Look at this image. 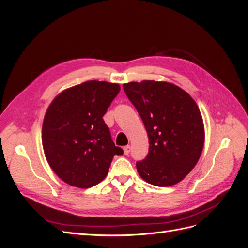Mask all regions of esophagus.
<instances>
[{
  "instance_id": "obj_1",
  "label": "esophagus",
  "mask_w": 248,
  "mask_h": 248,
  "mask_svg": "<svg viewBox=\"0 0 248 248\" xmlns=\"http://www.w3.org/2000/svg\"><path fill=\"white\" fill-rule=\"evenodd\" d=\"M123 150H124V154L125 155H128L130 153V146H125L123 148Z\"/></svg>"
}]
</instances>
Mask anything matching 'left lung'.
I'll use <instances>...</instances> for the list:
<instances>
[{"label":"left lung","instance_id":"8db88e82","mask_svg":"<svg viewBox=\"0 0 248 248\" xmlns=\"http://www.w3.org/2000/svg\"><path fill=\"white\" fill-rule=\"evenodd\" d=\"M123 89L149 137V153L137 162L139 175L160 187L182 181L196 167L204 147V123L196 101L167 81H132Z\"/></svg>","mask_w":248,"mask_h":248}]
</instances>
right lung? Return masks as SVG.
Returning <instances> with one entry per match:
<instances>
[{
	"label": "right lung",
	"mask_w": 248,
	"mask_h": 248,
	"mask_svg": "<svg viewBox=\"0 0 248 248\" xmlns=\"http://www.w3.org/2000/svg\"><path fill=\"white\" fill-rule=\"evenodd\" d=\"M118 84L89 80L66 89L52 100L42 125V146L49 167L63 181L90 188L107 177L116 147L103 121Z\"/></svg>",
	"instance_id": "1"
}]
</instances>
